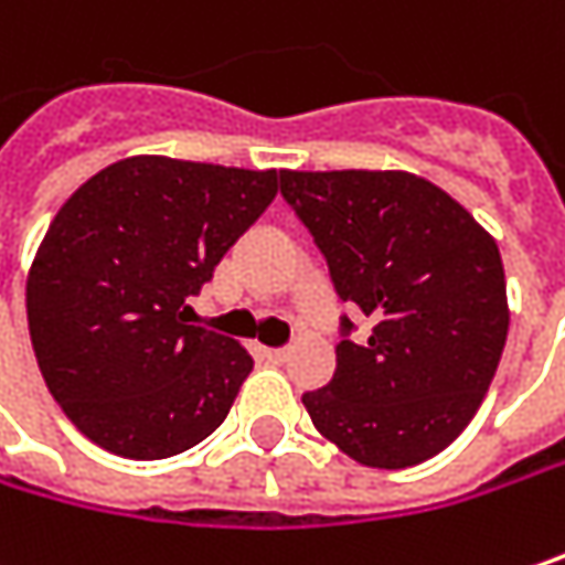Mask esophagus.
I'll use <instances>...</instances> for the list:
<instances>
[{"mask_svg":"<svg viewBox=\"0 0 565 565\" xmlns=\"http://www.w3.org/2000/svg\"><path fill=\"white\" fill-rule=\"evenodd\" d=\"M262 355H265L271 365H284V362H287V349H262Z\"/></svg>","mask_w":565,"mask_h":565,"instance_id":"obj_1","label":"esophagus"}]
</instances>
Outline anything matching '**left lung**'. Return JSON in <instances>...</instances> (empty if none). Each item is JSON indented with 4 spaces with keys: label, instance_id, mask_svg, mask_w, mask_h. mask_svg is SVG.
<instances>
[{
    "label": "left lung",
    "instance_id": "8db88e82",
    "mask_svg": "<svg viewBox=\"0 0 565 565\" xmlns=\"http://www.w3.org/2000/svg\"><path fill=\"white\" fill-rule=\"evenodd\" d=\"M284 200L330 265L342 317L333 382L303 394L313 427L372 469L443 452L486 401L508 339L498 242L407 171H281Z\"/></svg>",
    "mask_w": 565,
    "mask_h": 565
}]
</instances>
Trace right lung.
<instances>
[{
  "label": "right lung",
  "instance_id": "obj_1",
  "mask_svg": "<svg viewBox=\"0 0 565 565\" xmlns=\"http://www.w3.org/2000/svg\"><path fill=\"white\" fill-rule=\"evenodd\" d=\"M275 193L278 171L135 154L57 210L28 271V333L44 385L86 439L168 459L226 420L252 355L190 327L186 297Z\"/></svg>",
  "mask_w": 565,
  "mask_h": 565
}]
</instances>
